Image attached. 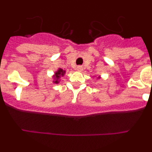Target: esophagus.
Segmentation results:
<instances>
[{
	"label": "esophagus",
	"mask_w": 152,
	"mask_h": 152,
	"mask_svg": "<svg viewBox=\"0 0 152 152\" xmlns=\"http://www.w3.org/2000/svg\"><path fill=\"white\" fill-rule=\"evenodd\" d=\"M77 71H78V72H81V71H82V70H83L82 66H80V65L77 66Z\"/></svg>",
	"instance_id": "obj_1"
}]
</instances>
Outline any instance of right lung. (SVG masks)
<instances>
[{"instance_id": "right-lung-1", "label": "right lung", "mask_w": 152, "mask_h": 152, "mask_svg": "<svg viewBox=\"0 0 152 152\" xmlns=\"http://www.w3.org/2000/svg\"><path fill=\"white\" fill-rule=\"evenodd\" d=\"M64 73H65V71L62 70L61 68H59V69L58 70L57 72L55 73V75H54L55 80L53 81V82L56 83V84H58V83L59 82V81H58V79L60 78L61 76H63V75H64Z\"/></svg>"}]
</instances>
